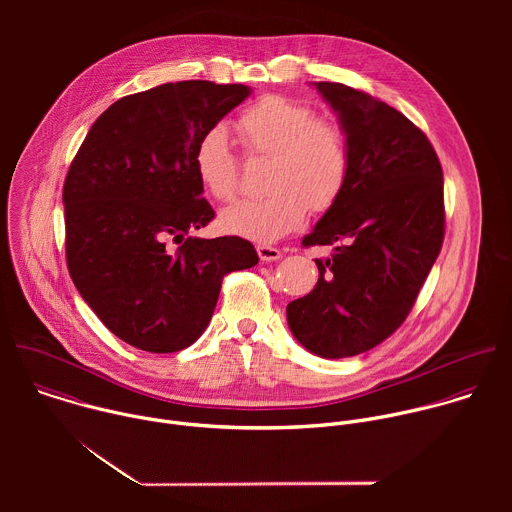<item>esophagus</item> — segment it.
<instances>
[{
	"label": "esophagus",
	"instance_id": "1",
	"mask_svg": "<svg viewBox=\"0 0 512 512\" xmlns=\"http://www.w3.org/2000/svg\"><path fill=\"white\" fill-rule=\"evenodd\" d=\"M257 253L261 261H277L281 257V251L277 247H269V245H257Z\"/></svg>",
	"mask_w": 512,
	"mask_h": 512
}]
</instances>
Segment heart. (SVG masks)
<instances>
[{
  "mask_svg": "<svg viewBox=\"0 0 512 512\" xmlns=\"http://www.w3.org/2000/svg\"><path fill=\"white\" fill-rule=\"evenodd\" d=\"M249 158H269L261 198L241 200L221 214V229L255 243H273L296 231L308 210L324 212L342 194L350 174L344 127L296 99L267 95L235 121ZM202 188L221 202L239 192V158L223 127L200 135L192 154Z\"/></svg>",
  "mask_w": 512,
  "mask_h": 512,
  "instance_id": "heart-1",
  "label": "heart"
}]
</instances>
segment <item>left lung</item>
<instances>
[{
	"label": "left lung",
	"mask_w": 512,
	"mask_h": 512,
	"mask_svg": "<svg viewBox=\"0 0 512 512\" xmlns=\"http://www.w3.org/2000/svg\"><path fill=\"white\" fill-rule=\"evenodd\" d=\"M314 85L348 135L350 174L302 241L334 253L316 259V287L285 312L304 348L346 358L381 344L411 312L444 243V172L403 113L342 83Z\"/></svg>",
	"instance_id": "obj_1"
}]
</instances>
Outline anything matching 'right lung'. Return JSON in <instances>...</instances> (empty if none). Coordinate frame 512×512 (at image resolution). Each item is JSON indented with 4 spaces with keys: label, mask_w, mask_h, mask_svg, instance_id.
I'll return each instance as SVG.
<instances>
[{
    "label": "right lung",
    "mask_w": 512,
    "mask_h": 512,
    "mask_svg": "<svg viewBox=\"0 0 512 512\" xmlns=\"http://www.w3.org/2000/svg\"><path fill=\"white\" fill-rule=\"evenodd\" d=\"M249 95L245 85L210 81L127 95L93 123L68 168V273L99 320L139 350L164 354L196 342L223 277L259 263L241 237H186L214 218L194 145Z\"/></svg>",
    "instance_id": "right-lung-1"
}]
</instances>
